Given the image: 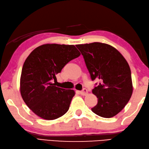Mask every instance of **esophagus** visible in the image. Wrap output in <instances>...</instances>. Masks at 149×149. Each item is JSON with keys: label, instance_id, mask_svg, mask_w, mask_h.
I'll use <instances>...</instances> for the list:
<instances>
[{"label": "esophagus", "instance_id": "34e87169", "mask_svg": "<svg viewBox=\"0 0 149 149\" xmlns=\"http://www.w3.org/2000/svg\"><path fill=\"white\" fill-rule=\"evenodd\" d=\"M80 93L81 94V95L86 96V95H87V94H88V91H87V90L86 89H84L82 91H80Z\"/></svg>", "mask_w": 149, "mask_h": 149}]
</instances>
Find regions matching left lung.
<instances>
[{
	"label": "left lung",
	"mask_w": 149,
	"mask_h": 149,
	"mask_svg": "<svg viewBox=\"0 0 149 149\" xmlns=\"http://www.w3.org/2000/svg\"><path fill=\"white\" fill-rule=\"evenodd\" d=\"M77 47L92 80L100 81L92 91L98 98L92 111L103 118L116 116L125 107L133 91L129 63L116 48L107 44L93 42Z\"/></svg>",
	"instance_id": "obj_1"
}]
</instances>
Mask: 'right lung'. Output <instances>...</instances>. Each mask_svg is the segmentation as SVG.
<instances>
[{"instance_id":"add662e5","label":"right lung","mask_w":149,"mask_h":149,"mask_svg":"<svg viewBox=\"0 0 149 149\" xmlns=\"http://www.w3.org/2000/svg\"><path fill=\"white\" fill-rule=\"evenodd\" d=\"M80 54L74 45L45 44L27 57L20 76V94L38 116L53 120L68 112L74 91L54 86L52 81L67 63Z\"/></svg>"}]
</instances>
